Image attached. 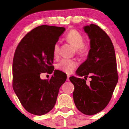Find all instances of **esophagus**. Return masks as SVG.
I'll return each mask as SVG.
<instances>
[{
  "label": "esophagus",
  "mask_w": 129,
  "mask_h": 129,
  "mask_svg": "<svg viewBox=\"0 0 129 129\" xmlns=\"http://www.w3.org/2000/svg\"><path fill=\"white\" fill-rule=\"evenodd\" d=\"M69 77H70V76L68 75H67V81H69Z\"/></svg>",
  "instance_id": "obj_1"
}]
</instances>
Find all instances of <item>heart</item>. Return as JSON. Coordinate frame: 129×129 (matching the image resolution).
Wrapping results in <instances>:
<instances>
[{
	"instance_id": "1",
	"label": "heart",
	"mask_w": 129,
	"mask_h": 129,
	"mask_svg": "<svg viewBox=\"0 0 129 129\" xmlns=\"http://www.w3.org/2000/svg\"><path fill=\"white\" fill-rule=\"evenodd\" d=\"M67 41L72 43L76 49L77 53L79 55H85L90 52V45L88 42L84 41V36L82 33L76 29H72L67 33L66 36ZM60 52V43L56 42L53 48V54L54 57H57ZM78 66L76 60L70 59H63L57 63L56 67L58 69L66 73H71Z\"/></svg>"
}]
</instances>
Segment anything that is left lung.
<instances>
[{
	"label": "left lung",
	"mask_w": 129,
	"mask_h": 129,
	"mask_svg": "<svg viewBox=\"0 0 129 129\" xmlns=\"http://www.w3.org/2000/svg\"><path fill=\"white\" fill-rule=\"evenodd\" d=\"M84 30L90 39L91 48L76 73L85 79L74 76L69 79L75 86L73 100L77 109L86 115H93L109 104L119 76L114 46L107 33L94 24L84 26ZM88 77L91 80L86 84Z\"/></svg>",
	"instance_id": "obj_1"
}]
</instances>
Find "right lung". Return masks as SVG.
<instances>
[{
    "mask_svg": "<svg viewBox=\"0 0 129 129\" xmlns=\"http://www.w3.org/2000/svg\"><path fill=\"white\" fill-rule=\"evenodd\" d=\"M65 30L53 26H38L23 38L16 49L12 86L23 107L30 113L40 116L50 112L66 80V74L54 70L52 65L53 46ZM46 72L54 74L50 79L42 80L40 75Z\"/></svg>",
    "mask_w": 129,
    "mask_h": 129,
    "instance_id": "obj_1",
    "label": "right lung"
}]
</instances>
